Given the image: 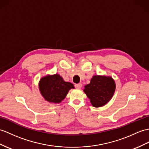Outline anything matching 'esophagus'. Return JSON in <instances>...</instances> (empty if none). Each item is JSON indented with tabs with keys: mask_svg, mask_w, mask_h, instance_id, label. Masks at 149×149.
<instances>
[{
	"mask_svg": "<svg viewBox=\"0 0 149 149\" xmlns=\"http://www.w3.org/2000/svg\"><path fill=\"white\" fill-rule=\"evenodd\" d=\"M74 86H75L76 88L79 89V88H81L82 84H81V83H78V84H75V85H74Z\"/></svg>",
	"mask_w": 149,
	"mask_h": 149,
	"instance_id": "34e87169",
	"label": "esophagus"
}]
</instances>
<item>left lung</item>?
<instances>
[{
	"label": "left lung",
	"mask_w": 149,
	"mask_h": 149,
	"mask_svg": "<svg viewBox=\"0 0 149 149\" xmlns=\"http://www.w3.org/2000/svg\"><path fill=\"white\" fill-rule=\"evenodd\" d=\"M116 83L111 77L95 75L89 84L85 86L83 91L95 107L106 105L114 95Z\"/></svg>",
	"instance_id": "1"
}]
</instances>
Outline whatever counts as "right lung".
I'll return each mask as SVG.
<instances>
[{
    "instance_id": "right-lung-1",
    "label": "right lung",
    "mask_w": 149,
    "mask_h": 149,
    "mask_svg": "<svg viewBox=\"0 0 149 149\" xmlns=\"http://www.w3.org/2000/svg\"><path fill=\"white\" fill-rule=\"evenodd\" d=\"M39 90L45 100L49 102L59 104L66 97L69 90L74 85L64 81L59 74L47 75L40 79Z\"/></svg>"
}]
</instances>
